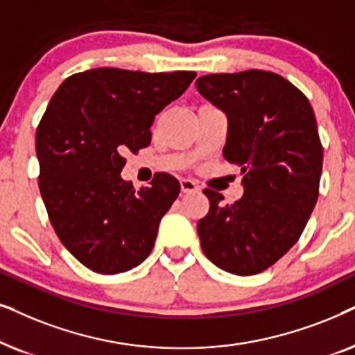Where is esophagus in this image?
Wrapping results in <instances>:
<instances>
[{
  "instance_id": "34e87169",
  "label": "esophagus",
  "mask_w": 355,
  "mask_h": 355,
  "mask_svg": "<svg viewBox=\"0 0 355 355\" xmlns=\"http://www.w3.org/2000/svg\"><path fill=\"white\" fill-rule=\"evenodd\" d=\"M180 188H182V193H195V191L200 190V188H198V185L193 180H182Z\"/></svg>"
}]
</instances>
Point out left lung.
Returning <instances> with one entry per match:
<instances>
[{"instance_id":"obj_1","label":"left lung","mask_w":355,"mask_h":355,"mask_svg":"<svg viewBox=\"0 0 355 355\" xmlns=\"http://www.w3.org/2000/svg\"><path fill=\"white\" fill-rule=\"evenodd\" d=\"M196 89L229 118L222 154L239 165L245 190L234 205H222L224 196L206 188L201 248L217 268L252 276L294 247L318 200L323 148L313 108L271 71L201 76Z\"/></svg>"}]
</instances>
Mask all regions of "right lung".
<instances>
[{"label": "right lung", "instance_id": "add662e5", "mask_svg": "<svg viewBox=\"0 0 355 355\" xmlns=\"http://www.w3.org/2000/svg\"><path fill=\"white\" fill-rule=\"evenodd\" d=\"M195 71L97 68L64 79L35 135L39 188L61 243L101 274L136 268L154 247L180 183L157 173L135 190L121 178L128 150L150 143V125L187 91Z\"/></svg>", "mask_w": 355, "mask_h": 355}]
</instances>
